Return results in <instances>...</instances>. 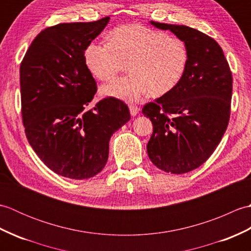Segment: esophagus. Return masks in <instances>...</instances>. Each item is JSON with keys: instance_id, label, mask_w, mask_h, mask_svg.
Listing matches in <instances>:
<instances>
[{"instance_id": "obj_1", "label": "esophagus", "mask_w": 251, "mask_h": 251, "mask_svg": "<svg viewBox=\"0 0 251 251\" xmlns=\"http://www.w3.org/2000/svg\"><path fill=\"white\" fill-rule=\"evenodd\" d=\"M129 111L131 115H137L140 112V108L136 104H129Z\"/></svg>"}]
</instances>
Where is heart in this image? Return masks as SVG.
Masks as SVG:
<instances>
[{
  "instance_id": "b5f03b06",
  "label": "heart",
  "mask_w": 251,
  "mask_h": 251,
  "mask_svg": "<svg viewBox=\"0 0 251 251\" xmlns=\"http://www.w3.org/2000/svg\"><path fill=\"white\" fill-rule=\"evenodd\" d=\"M189 49L182 40L141 25L113 30L110 42H94L85 50L90 73L100 81L113 79L126 67L125 75L102 88L105 95L137 101L146 94L162 97L178 86L188 70Z\"/></svg>"
}]
</instances>
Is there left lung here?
Segmentation results:
<instances>
[{
	"label": "left lung",
	"instance_id": "1",
	"mask_svg": "<svg viewBox=\"0 0 251 251\" xmlns=\"http://www.w3.org/2000/svg\"><path fill=\"white\" fill-rule=\"evenodd\" d=\"M151 24L182 40L190 60L173 92L143 106L142 113L153 124L148 155L164 172L185 174L210 157L227 128L232 72L220 45L209 35L183 25Z\"/></svg>",
	"mask_w": 251,
	"mask_h": 251
}]
</instances>
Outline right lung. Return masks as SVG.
I'll return each mask as SVG.
<instances>
[{
  "label": "right lung",
  "mask_w": 251,
  "mask_h": 251,
  "mask_svg": "<svg viewBox=\"0 0 251 251\" xmlns=\"http://www.w3.org/2000/svg\"><path fill=\"white\" fill-rule=\"evenodd\" d=\"M47 26L32 41L20 65L21 116L30 146L47 167L83 180L100 173L111 136L130 120L127 104L106 97L89 109L97 84L85 50L109 23Z\"/></svg>",
  "instance_id": "1"
}]
</instances>
